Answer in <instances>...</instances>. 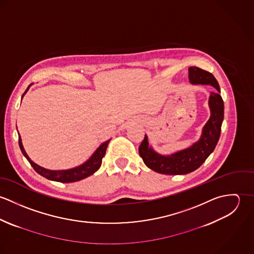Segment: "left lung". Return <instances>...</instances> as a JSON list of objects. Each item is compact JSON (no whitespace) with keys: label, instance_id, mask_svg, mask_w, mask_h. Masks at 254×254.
<instances>
[{"label":"left lung","instance_id":"8db88e82","mask_svg":"<svg viewBox=\"0 0 254 254\" xmlns=\"http://www.w3.org/2000/svg\"><path fill=\"white\" fill-rule=\"evenodd\" d=\"M189 80L192 85H210L215 88V91L210 93L208 101L210 117L203 126L197 142L168 155L156 152L148 145L147 136L145 135L139 146L140 156L148 168L160 174L184 175L196 170L214 150L220 138L224 119V103L220 96L217 80L211 73L195 66L189 68Z\"/></svg>","mask_w":254,"mask_h":254}]
</instances>
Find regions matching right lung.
<instances>
[{"label":"right lung","instance_id":"1","mask_svg":"<svg viewBox=\"0 0 254 254\" xmlns=\"http://www.w3.org/2000/svg\"><path fill=\"white\" fill-rule=\"evenodd\" d=\"M31 85L32 84H30L28 86V88L26 89V91L23 93L22 98L27 93V91H28V89L30 88ZM109 141L110 140L103 143L96 149V151L92 154V156L86 162H84L83 164H81L77 167H74L71 169H66V170H49V169H46V168L38 165L30 159V157L27 155V153H26V151H25V149L22 145L20 135L18 137V144H19V147L21 149V152L26 157V159L29 161V163L31 164V166L34 168V170L36 171L37 173L40 174L41 176L47 178L48 180L61 182V183H71V182L80 181L82 179H85V178L91 176L96 171H98L99 168L102 165V160H103V157L106 154V150H107Z\"/></svg>","mask_w":254,"mask_h":254}]
</instances>
